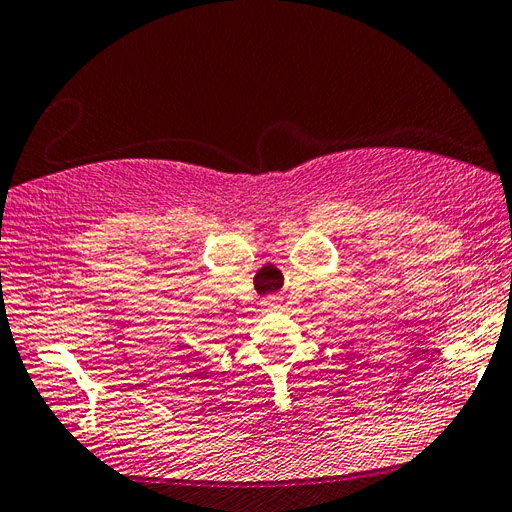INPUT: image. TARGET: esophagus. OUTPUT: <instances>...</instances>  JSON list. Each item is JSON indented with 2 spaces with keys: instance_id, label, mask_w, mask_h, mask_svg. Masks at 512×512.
I'll return each mask as SVG.
<instances>
[{
  "instance_id": "34e87169",
  "label": "esophagus",
  "mask_w": 512,
  "mask_h": 512,
  "mask_svg": "<svg viewBox=\"0 0 512 512\" xmlns=\"http://www.w3.org/2000/svg\"><path fill=\"white\" fill-rule=\"evenodd\" d=\"M277 303H279V296H275V294H270V296H266V299H261V307H266V310H272V307H277Z\"/></svg>"
}]
</instances>
